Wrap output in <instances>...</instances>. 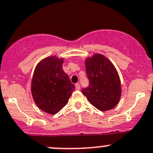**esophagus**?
Instances as JSON below:
<instances>
[{
  "label": "esophagus",
  "mask_w": 153,
  "mask_h": 153,
  "mask_svg": "<svg viewBox=\"0 0 153 153\" xmlns=\"http://www.w3.org/2000/svg\"><path fill=\"white\" fill-rule=\"evenodd\" d=\"M75 88H76V90H77V91L80 90V85H79V83H76V84L75 85Z\"/></svg>",
  "instance_id": "1"
}]
</instances>
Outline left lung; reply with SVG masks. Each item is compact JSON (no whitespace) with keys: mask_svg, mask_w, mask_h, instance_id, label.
I'll return each mask as SVG.
<instances>
[{"mask_svg":"<svg viewBox=\"0 0 153 153\" xmlns=\"http://www.w3.org/2000/svg\"><path fill=\"white\" fill-rule=\"evenodd\" d=\"M85 65L89 85L82 89V94L97 109L102 111L112 109L121 96L120 77L115 67L100 53L88 57Z\"/></svg>","mask_w":153,"mask_h":153,"instance_id":"left-lung-1","label":"left lung"}]
</instances>
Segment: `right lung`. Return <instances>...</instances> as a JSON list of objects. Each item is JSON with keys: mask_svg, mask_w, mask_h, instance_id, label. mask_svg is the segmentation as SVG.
I'll list each match as a JSON object with an SVG mask.
<instances>
[{"mask_svg": "<svg viewBox=\"0 0 153 153\" xmlns=\"http://www.w3.org/2000/svg\"><path fill=\"white\" fill-rule=\"evenodd\" d=\"M64 59L56 56L39 62L32 78L31 92L37 106L51 114L58 113L68 102L75 86L62 69Z\"/></svg>", "mask_w": 153, "mask_h": 153, "instance_id": "right-lung-1", "label": "right lung"}]
</instances>
